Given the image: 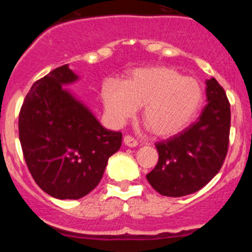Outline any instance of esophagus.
Wrapping results in <instances>:
<instances>
[{
	"label": "esophagus",
	"instance_id": "esophagus-1",
	"mask_svg": "<svg viewBox=\"0 0 252 252\" xmlns=\"http://www.w3.org/2000/svg\"><path fill=\"white\" fill-rule=\"evenodd\" d=\"M123 142L126 145V146H129V147H135V146H138V144H139V142L136 141L135 139H134L133 136H130V135L124 136Z\"/></svg>",
	"mask_w": 252,
	"mask_h": 252
}]
</instances>
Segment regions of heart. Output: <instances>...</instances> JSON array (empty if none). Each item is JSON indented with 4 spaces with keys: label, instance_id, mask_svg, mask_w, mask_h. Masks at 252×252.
<instances>
[{
    "label": "heart",
    "instance_id": "heart-1",
    "mask_svg": "<svg viewBox=\"0 0 252 252\" xmlns=\"http://www.w3.org/2000/svg\"><path fill=\"white\" fill-rule=\"evenodd\" d=\"M102 101L112 122L121 124L142 107V121L158 138H171L184 130L204 101L197 79L183 77L171 67L136 69L123 85L106 83Z\"/></svg>",
    "mask_w": 252,
    "mask_h": 252
}]
</instances>
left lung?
<instances>
[{
	"label": "left lung",
	"mask_w": 252,
	"mask_h": 252,
	"mask_svg": "<svg viewBox=\"0 0 252 252\" xmlns=\"http://www.w3.org/2000/svg\"><path fill=\"white\" fill-rule=\"evenodd\" d=\"M207 105L196 123L157 142L158 162L146 174L163 196L180 197L204 188L220 172L229 145L230 105L215 78L206 80Z\"/></svg>",
	"instance_id": "obj_1"
}]
</instances>
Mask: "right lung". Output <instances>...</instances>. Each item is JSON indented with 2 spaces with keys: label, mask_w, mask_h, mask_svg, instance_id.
Segmentation results:
<instances>
[{
  "label": "right lung",
  "mask_w": 252,
  "mask_h": 252,
  "mask_svg": "<svg viewBox=\"0 0 252 252\" xmlns=\"http://www.w3.org/2000/svg\"><path fill=\"white\" fill-rule=\"evenodd\" d=\"M79 77L68 64L35 81L19 112V140L35 183L60 200H78L95 189L121 131L103 128L63 85Z\"/></svg>",
  "instance_id": "1"
}]
</instances>
